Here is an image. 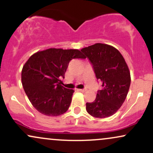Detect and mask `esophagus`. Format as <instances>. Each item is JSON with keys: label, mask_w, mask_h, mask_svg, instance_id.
Segmentation results:
<instances>
[{"label": "esophagus", "mask_w": 153, "mask_h": 153, "mask_svg": "<svg viewBox=\"0 0 153 153\" xmlns=\"http://www.w3.org/2000/svg\"><path fill=\"white\" fill-rule=\"evenodd\" d=\"M78 91H80V92H85V89H78Z\"/></svg>", "instance_id": "34e87169"}]
</instances>
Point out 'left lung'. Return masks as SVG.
Returning <instances> with one entry per match:
<instances>
[{"label": "left lung", "mask_w": 153, "mask_h": 153, "mask_svg": "<svg viewBox=\"0 0 153 153\" xmlns=\"http://www.w3.org/2000/svg\"><path fill=\"white\" fill-rule=\"evenodd\" d=\"M93 67L102 89L92 103H86V111L96 118L114 114L125 101L131 82L130 72L122 54L115 47L96 43L81 49Z\"/></svg>", "instance_id": "obj_1"}]
</instances>
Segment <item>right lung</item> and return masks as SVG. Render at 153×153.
Returning <instances> with one entry per match:
<instances>
[{
	"label": "right lung",
	"instance_id": "obj_1",
	"mask_svg": "<svg viewBox=\"0 0 153 153\" xmlns=\"http://www.w3.org/2000/svg\"><path fill=\"white\" fill-rule=\"evenodd\" d=\"M85 59L78 50L50 48L33 54L23 66L22 82L32 106L39 113L57 117L68 111L74 91L61 85L70 61Z\"/></svg>",
	"mask_w": 153,
	"mask_h": 153
}]
</instances>
